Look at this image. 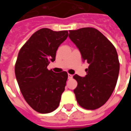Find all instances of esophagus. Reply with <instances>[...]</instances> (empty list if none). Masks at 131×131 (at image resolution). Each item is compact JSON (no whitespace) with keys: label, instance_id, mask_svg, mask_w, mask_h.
I'll return each instance as SVG.
<instances>
[{"label":"esophagus","instance_id":"34e87169","mask_svg":"<svg viewBox=\"0 0 131 131\" xmlns=\"http://www.w3.org/2000/svg\"><path fill=\"white\" fill-rule=\"evenodd\" d=\"M72 77H73V76H72L71 74H68V79H72Z\"/></svg>","mask_w":131,"mask_h":131}]
</instances>
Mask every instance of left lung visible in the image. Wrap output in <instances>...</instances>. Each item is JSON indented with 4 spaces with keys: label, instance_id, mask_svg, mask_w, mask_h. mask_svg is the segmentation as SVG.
I'll return each mask as SVG.
<instances>
[{
    "label": "left lung",
    "instance_id": "1",
    "mask_svg": "<svg viewBox=\"0 0 131 131\" xmlns=\"http://www.w3.org/2000/svg\"><path fill=\"white\" fill-rule=\"evenodd\" d=\"M69 37L89 64L87 75L75 74L77 87L74 90L78 103L85 110L104 105L112 94L119 73V61L115 47L98 30L92 27L70 30Z\"/></svg>",
    "mask_w": 131,
    "mask_h": 131
}]
</instances>
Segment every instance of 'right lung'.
I'll return each mask as SVG.
<instances>
[{
  "mask_svg": "<svg viewBox=\"0 0 131 131\" xmlns=\"http://www.w3.org/2000/svg\"><path fill=\"white\" fill-rule=\"evenodd\" d=\"M68 31L38 30L18 53L15 72L24 100L40 114L53 112L60 104L68 74L54 73L47 67L55 60L58 47L67 39Z\"/></svg>",
  "mask_w": 131,
  "mask_h": 131,
  "instance_id": "1",
  "label": "right lung"
}]
</instances>
